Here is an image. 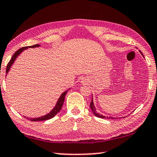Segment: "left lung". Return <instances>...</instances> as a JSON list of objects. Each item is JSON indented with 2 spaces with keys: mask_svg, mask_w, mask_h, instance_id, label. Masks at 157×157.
Returning <instances> with one entry per match:
<instances>
[{
  "mask_svg": "<svg viewBox=\"0 0 157 157\" xmlns=\"http://www.w3.org/2000/svg\"><path fill=\"white\" fill-rule=\"evenodd\" d=\"M140 52L141 53V55H143H143L142 54V52H140ZM90 107H91V111H93V113H94V115H95V116H97L98 118H107V119H117V118H115V117L105 116H102V114H100V113H97L96 109H95V106H94V102H93V98H92V100H91V104H90Z\"/></svg>",
  "mask_w": 157,
  "mask_h": 157,
  "instance_id": "obj_1",
  "label": "left lung"
}]
</instances>
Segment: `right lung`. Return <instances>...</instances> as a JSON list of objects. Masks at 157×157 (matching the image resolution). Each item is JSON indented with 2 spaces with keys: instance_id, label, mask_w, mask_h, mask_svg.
I'll return each instance as SVG.
<instances>
[{
  "instance_id": "right-lung-1",
  "label": "right lung",
  "mask_w": 157,
  "mask_h": 157,
  "mask_svg": "<svg viewBox=\"0 0 157 157\" xmlns=\"http://www.w3.org/2000/svg\"><path fill=\"white\" fill-rule=\"evenodd\" d=\"M40 46H39V44H35L34 45V46H27V47H23L21 48L18 49L17 52H16L14 55H13V56L12 57V59H10V62L8 63V64H7V68H6V73H7L9 72L10 69V68H11V66H12L13 63H14V61L16 60V59L18 57V55H19L21 52H22L23 50H25V49L28 48H36V47H39ZM68 89L67 91H64L63 93H62V94L60 95V97L59 99H58L57 102L56 103V105L55 106V107L52 109L50 111V112L46 114L45 116H43L41 117H39V118H26L27 119H28V120H30L31 121H47V120H49V119H51L53 117L55 116V115L57 113L59 112V111L61 110V109H62V106H63V102H64V99H65V96L66 94H67V92L68 91Z\"/></svg>"
}]
</instances>
